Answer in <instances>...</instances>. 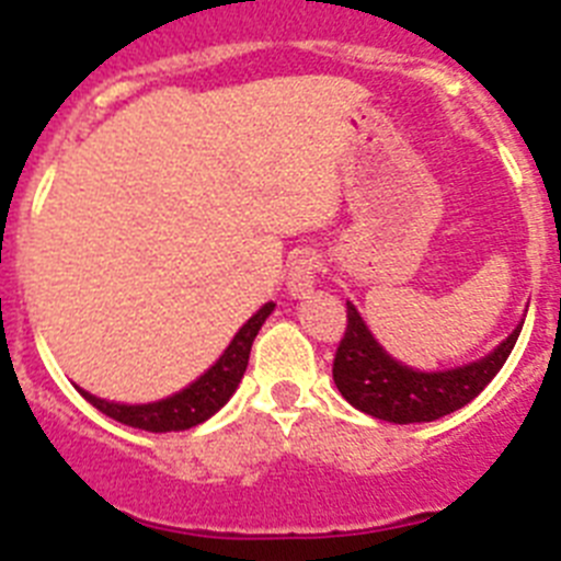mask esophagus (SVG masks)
<instances>
[{
  "label": "esophagus",
  "mask_w": 561,
  "mask_h": 561,
  "mask_svg": "<svg viewBox=\"0 0 561 561\" xmlns=\"http://www.w3.org/2000/svg\"><path fill=\"white\" fill-rule=\"evenodd\" d=\"M317 264H320V257H317V252L311 250L300 252V255L291 261L289 277H286V289H289L291 297H304L314 289Z\"/></svg>",
  "instance_id": "esophagus-1"
}]
</instances>
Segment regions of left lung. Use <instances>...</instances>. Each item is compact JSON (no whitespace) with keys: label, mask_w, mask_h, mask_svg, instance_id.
Listing matches in <instances>:
<instances>
[{"label":"left lung","mask_w":561,"mask_h":561,"mask_svg":"<svg viewBox=\"0 0 561 561\" xmlns=\"http://www.w3.org/2000/svg\"><path fill=\"white\" fill-rule=\"evenodd\" d=\"M345 306L348 329L336 348L334 385L351 408L390 424L435 421L469 404L500 374L525 323L523 317L517 329L480 359L444 370H419L390 356L362 320L359 309L351 300Z\"/></svg>","instance_id":"8db88e82"}]
</instances>
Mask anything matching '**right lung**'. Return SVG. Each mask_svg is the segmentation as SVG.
<instances>
[{
  "mask_svg": "<svg viewBox=\"0 0 561 561\" xmlns=\"http://www.w3.org/2000/svg\"><path fill=\"white\" fill-rule=\"evenodd\" d=\"M272 311H275V304H272V300L261 306V309L236 331V336L230 340L225 354L213 362L205 374L196 376L187 388L176 390V393L165 396V399L146 401V404H123V401L101 399V396L89 393V390L78 388L76 385L78 393H81L92 408L101 410L103 415L121 421V424L134 430H148V433H182V430H191L196 427V424H205L210 415H216L225 408L227 401L232 399V393L238 390V385H241V379H244L252 340H255L257 331H261V325L266 323V317H270Z\"/></svg>",
  "mask_w": 561,
  "mask_h": 561,
  "instance_id": "1",
  "label": "right lung"
}]
</instances>
